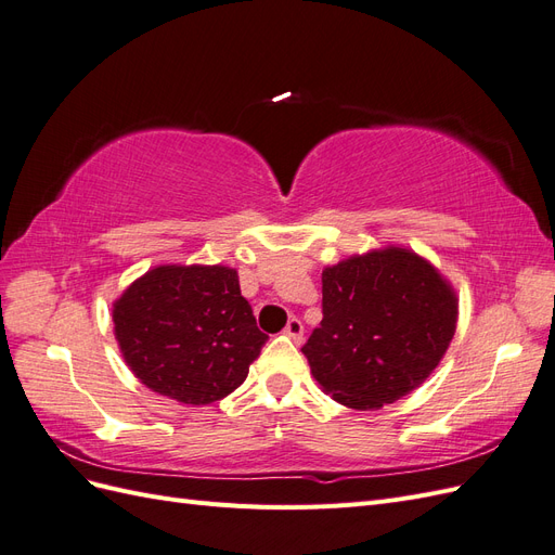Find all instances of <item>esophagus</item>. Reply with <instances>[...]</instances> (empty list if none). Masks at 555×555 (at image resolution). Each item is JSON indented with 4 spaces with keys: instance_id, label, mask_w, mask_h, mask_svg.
<instances>
[{
    "instance_id": "1",
    "label": "esophagus",
    "mask_w": 555,
    "mask_h": 555,
    "mask_svg": "<svg viewBox=\"0 0 555 555\" xmlns=\"http://www.w3.org/2000/svg\"><path fill=\"white\" fill-rule=\"evenodd\" d=\"M284 335H289L294 343H300L304 340V322H300L298 317H292L287 326H284Z\"/></svg>"
}]
</instances>
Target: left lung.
I'll use <instances>...</instances> for the list:
<instances>
[{
  "mask_svg": "<svg viewBox=\"0 0 555 555\" xmlns=\"http://www.w3.org/2000/svg\"><path fill=\"white\" fill-rule=\"evenodd\" d=\"M322 314L304 345L314 379L343 405L375 410L435 371L459 304L428 261L389 247L326 268Z\"/></svg>",
  "mask_w": 555,
  "mask_h": 555,
  "instance_id": "8db88e82",
  "label": "left lung"
}]
</instances>
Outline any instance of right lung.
Returning <instances> with one entry per match:
<instances>
[{
  "label": "right lung",
  "mask_w": 555,
  "mask_h": 555,
  "mask_svg": "<svg viewBox=\"0 0 555 555\" xmlns=\"http://www.w3.org/2000/svg\"><path fill=\"white\" fill-rule=\"evenodd\" d=\"M122 357L147 389L208 405L245 382L268 335L227 266H159L113 306Z\"/></svg>",
  "instance_id": "1"
}]
</instances>
